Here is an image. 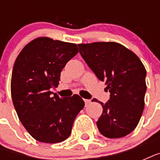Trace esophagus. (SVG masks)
<instances>
[{"mask_svg": "<svg viewBox=\"0 0 160 160\" xmlns=\"http://www.w3.org/2000/svg\"><path fill=\"white\" fill-rule=\"evenodd\" d=\"M84 101H85V105H89V104L91 102V101H90V100H87V99H85V100H84Z\"/></svg>", "mask_w": 160, "mask_h": 160, "instance_id": "1", "label": "esophagus"}]
</instances>
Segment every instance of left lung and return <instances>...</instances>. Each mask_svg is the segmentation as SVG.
Here are the masks:
<instances>
[{
  "instance_id": "left-lung-1",
  "label": "left lung",
  "mask_w": 160,
  "mask_h": 160,
  "mask_svg": "<svg viewBox=\"0 0 160 160\" xmlns=\"http://www.w3.org/2000/svg\"><path fill=\"white\" fill-rule=\"evenodd\" d=\"M88 66L110 93L96 122L99 131L110 139L130 134L141 118L146 92V70L134 52L116 42L79 44ZM96 101L93 99L92 101Z\"/></svg>"
}]
</instances>
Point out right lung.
<instances>
[{
	"mask_svg": "<svg viewBox=\"0 0 160 160\" xmlns=\"http://www.w3.org/2000/svg\"><path fill=\"white\" fill-rule=\"evenodd\" d=\"M78 53L75 44L40 37L20 52L11 75L12 101L21 124L34 139L43 143L64 141L85 102L78 95L64 99L52 94L60 72Z\"/></svg>",
	"mask_w": 160,
	"mask_h": 160,
	"instance_id": "1",
	"label": "right lung"
}]
</instances>
